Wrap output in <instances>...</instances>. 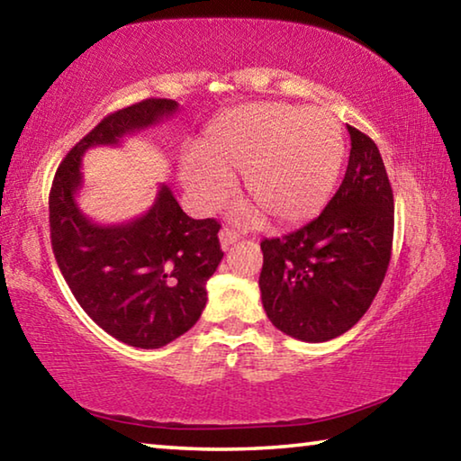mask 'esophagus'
<instances>
[{"mask_svg": "<svg viewBox=\"0 0 461 461\" xmlns=\"http://www.w3.org/2000/svg\"><path fill=\"white\" fill-rule=\"evenodd\" d=\"M240 240V233L236 231V230H230V228H223L221 231H220V241H221V246L228 249L231 244H236V241Z\"/></svg>", "mask_w": 461, "mask_h": 461, "instance_id": "34e87169", "label": "esophagus"}]
</instances>
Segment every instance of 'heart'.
Masks as SVG:
<instances>
[{
    "label": "heart",
    "mask_w": 461,
    "mask_h": 461,
    "mask_svg": "<svg viewBox=\"0 0 461 461\" xmlns=\"http://www.w3.org/2000/svg\"><path fill=\"white\" fill-rule=\"evenodd\" d=\"M343 162L341 130L323 109L249 104L217 118L183 162V181L213 205L244 170L246 194L278 225L315 217L330 201Z\"/></svg>",
    "instance_id": "1"
}]
</instances>
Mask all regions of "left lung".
<instances>
[{
	"label": "left lung",
	"mask_w": 461,
	"mask_h": 461,
	"mask_svg": "<svg viewBox=\"0 0 461 461\" xmlns=\"http://www.w3.org/2000/svg\"><path fill=\"white\" fill-rule=\"evenodd\" d=\"M346 176L321 215L262 240V305L272 325L301 341H330L360 321L384 280L394 199L378 146L348 126Z\"/></svg>",
	"instance_id": "obj_1"
}]
</instances>
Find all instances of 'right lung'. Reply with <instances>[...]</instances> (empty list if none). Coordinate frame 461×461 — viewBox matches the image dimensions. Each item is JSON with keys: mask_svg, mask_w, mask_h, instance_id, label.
<instances>
[{"mask_svg": "<svg viewBox=\"0 0 461 461\" xmlns=\"http://www.w3.org/2000/svg\"><path fill=\"white\" fill-rule=\"evenodd\" d=\"M176 109L173 99L150 97L109 113L65 156L49 197L52 252L77 303L101 330L142 349L167 346L199 321L223 258L221 225L186 215L167 185L144 215L120 225L93 223L75 194L89 148L120 144Z\"/></svg>", "mask_w": 461, "mask_h": 461, "instance_id": "right-lung-1", "label": "right lung"}]
</instances>
